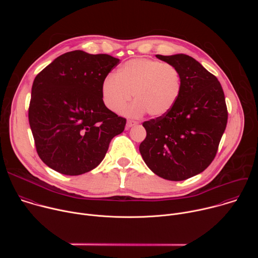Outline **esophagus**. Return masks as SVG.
I'll list each match as a JSON object with an SVG mask.
<instances>
[{
	"label": "esophagus",
	"instance_id": "1",
	"mask_svg": "<svg viewBox=\"0 0 258 258\" xmlns=\"http://www.w3.org/2000/svg\"><path fill=\"white\" fill-rule=\"evenodd\" d=\"M136 124H138L137 121L130 119V120H127V122H126V128H130V127H132V126H134V125H136Z\"/></svg>",
	"mask_w": 258,
	"mask_h": 258
}]
</instances>
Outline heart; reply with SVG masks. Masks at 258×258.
<instances>
[{
	"label": "heart",
	"mask_w": 258,
	"mask_h": 258,
	"mask_svg": "<svg viewBox=\"0 0 258 258\" xmlns=\"http://www.w3.org/2000/svg\"><path fill=\"white\" fill-rule=\"evenodd\" d=\"M178 69L158 60L136 58L125 62L115 73L102 83L104 104L112 111H119L133 98L136 101L123 110L127 116H140L146 111L153 117L170 112L181 93Z\"/></svg>",
	"instance_id": "b5f03b06"
}]
</instances>
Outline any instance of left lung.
<instances>
[{
  "instance_id": "left-lung-1",
  "label": "left lung",
  "mask_w": 258,
  "mask_h": 258,
  "mask_svg": "<svg viewBox=\"0 0 258 258\" xmlns=\"http://www.w3.org/2000/svg\"><path fill=\"white\" fill-rule=\"evenodd\" d=\"M156 57L178 69L181 93L170 112L143 122L147 136L139 149L155 174L183 180L206 169L216 155L228 122L225 94L217 79L194 58Z\"/></svg>"
}]
</instances>
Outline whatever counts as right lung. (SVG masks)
<instances>
[{
	"label": "right lung",
	"instance_id": "1",
	"mask_svg": "<svg viewBox=\"0 0 258 258\" xmlns=\"http://www.w3.org/2000/svg\"><path fill=\"white\" fill-rule=\"evenodd\" d=\"M119 59L77 50L57 57L35 77L28 120L36 152L50 168L80 175L97 167L126 119L109 110L101 87Z\"/></svg>",
	"mask_w": 258,
	"mask_h": 258
}]
</instances>
